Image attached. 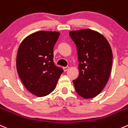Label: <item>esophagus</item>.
I'll use <instances>...</instances> for the list:
<instances>
[{
    "label": "esophagus",
    "instance_id": "1",
    "mask_svg": "<svg viewBox=\"0 0 128 128\" xmlns=\"http://www.w3.org/2000/svg\"><path fill=\"white\" fill-rule=\"evenodd\" d=\"M63 69H64V72H66V71H67V70H68V69H69V67H64V68H63Z\"/></svg>",
    "mask_w": 128,
    "mask_h": 128
}]
</instances>
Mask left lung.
<instances>
[{"instance_id": "1", "label": "left lung", "mask_w": 128, "mask_h": 128, "mask_svg": "<svg viewBox=\"0 0 128 128\" xmlns=\"http://www.w3.org/2000/svg\"><path fill=\"white\" fill-rule=\"evenodd\" d=\"M78 51L79 74L73 80L75 90L85 99L96 97L104 88L110 78L112 53L107 39L92 30L69 32Z\"/></svg>"}]
</instances>
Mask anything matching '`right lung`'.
<instances>
[{"label":"right lung","instance_id":"right-lung-1","mask_svg":"<svg viewBox=\"0 0 128 128\" xmlns=\"http://www.w3.org/2000/svg\"><path fill=\"white\" fill-rule=\"evenodd\" d=\"M59 35L54 31H38L25 38L18 47V76L26 89L38 97L52 92L64 72L53 62V49Z\"/></svg>","mask_w":128,"mask_h":128}]
</instances>
